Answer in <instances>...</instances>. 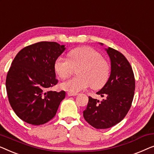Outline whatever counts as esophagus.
<instances>
[{
	"mask_svg": "<svg viewBox=\"0 0 154 154\" xmlns=\"http://www.w3.org/2000/svg\"><path fill=\"white\" fill-rule=\"evenodd\" d=\"M78 94L77 93H71V92H68V96H77Z\"/></svg>",
	"mask_w": 154,
	"mask_h": 154,
	"instance_id": "34e87169",
	"label": "esophagus"
}]
</instances>
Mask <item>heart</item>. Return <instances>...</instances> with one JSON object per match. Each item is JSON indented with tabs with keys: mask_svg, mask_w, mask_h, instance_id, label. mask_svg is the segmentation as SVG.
I'll return each instance as SVG.
<instances>
[{
	"mask_svg": "<svg viewBox=\"0 0 154 154\" xmlns=\"http://www.w3.org/2000/svg\"><path fill=\"white\" fill-rule=\"evenodd\" d=\"M54 70L62 79L72 75L75 68L77 76L63 82L60 87L71 93H77L91 86L93 89L102 88L110 75V65L98 51L89 47L72 49L68 59L59 56L56 58Z\"/></svg>",
	"mask_w": 154,
	"mask_h": 154,
	"instance_id": "b5f03b06",
	"label": "heart"
}]
</instances>
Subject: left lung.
<instances>
[{
  "label": "left lung",
  "instance_id": "8db88e82",
  "mask_svg": "<svg viewBox=\"0 0 154 154\" xmlns=\"http://www.w3.org/2000/svg\"><path fill=\"white\" fill-rule=\"evenodd\" d=\"M111 60V75L103 88L97 94L103 100L88 97L84 118L96 129L111 128L126 116L132 105L135 80L132 67L119 51L109 47L106 49Z\"/></svg>",
  "mask_w": 154,
  "mask_h": 154
}]
</instances>
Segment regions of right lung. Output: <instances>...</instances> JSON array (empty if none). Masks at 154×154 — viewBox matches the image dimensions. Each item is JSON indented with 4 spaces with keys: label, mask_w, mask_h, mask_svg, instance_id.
I'll return each instance as SVG.
<instances>
[{
    "label": "right lung",
    "mask_w": 154,
    "mask_h": 154,
    "mask_svg": "<svg viewBox=\"0 0 154 154\" xmlns=\"http://www.w3.org/2000/svg\"><path fill=\"white\" fill-rule=\"evenodd\" d=\"M64 45L42 41L23 48L6 77L8 100L15 114L29 124H45L54 117L66 92L47 90L58 83L54 64Z\"/></svg>",
    "instance_id": "1"
}]
</instances>
